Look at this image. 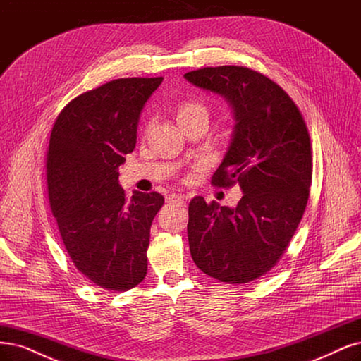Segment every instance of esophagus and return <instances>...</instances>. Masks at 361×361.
Instances as JSON below:
<instances>
[{"label":"esophagus","instance_id":"esophagus-1","mask_svg":"<svg viewBox=\"0 0 361 361\" xmlns=\"http://www.w3.org/2000/svg\"><path fill=\"white\" fill-rule=\"evenodd\" d=\"M167 202L182 206V204H185V197H183V195H179V194H171V195H169Z\"/></svg>","mask_w":361,"mask_h":361}]
</instances>
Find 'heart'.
<instances>
[{"instance_id": "heart-1", "label": "heart", "mask_w": 361, "mask_h": 361, "mask_svg": "<svg viewBox=\"0 0 361 361\" xmlns=\"http://www.w3.org/2000/svg\"><path fill=\"white\" fill-rule=\"evenodd\" d=\"M176 118L178 122H186V121H192V119H206L209 118V109L200 103V102H192V100H186L178 104L176 107Z\"/></svg>"}]
</instances>
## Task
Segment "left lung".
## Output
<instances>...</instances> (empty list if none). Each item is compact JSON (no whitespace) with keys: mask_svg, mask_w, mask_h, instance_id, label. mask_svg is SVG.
<instances>
[{"mask_svg":"<svg viewBox=\"0 0 361 361\" xmlns=\"http://www.w3.org/2000/svg\"><path fill=\"white\" fill-rule=\"evenodd\" d=\"M185 78L231 103L238 123L210 183L224 190L239 183L245 192L235 209L203 197L190 202L192 259L221 282L255 281L276 266L305 214L312 183L306 121L276 82L252 68L204 67Z\"/></svg>","mask_w":361,"mask_h":361,"instance_id":"obj_1","label":"left lung"}]
</instances>
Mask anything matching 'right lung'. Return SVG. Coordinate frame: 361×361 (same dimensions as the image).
<instances>
[{
    "label": "right lung",
    "mask_w": 361,
    "mask_h": 361,
    "mask_svg": "<svg viewBox=\"0 0 361 361\" xmlns=\"http://www.w3.org/2000/svg\"><path fill=\"white\" fill-rule=\"evenodd\" d=\"M163 78L110 80L59 111L46 154L49 204L66 251L97 287L122 293L147 271L151 226L164 197H127L118 167L135 146L143 104Z\"/></svg>",
    "instance_id": "obj_1"
}]
</instances>
